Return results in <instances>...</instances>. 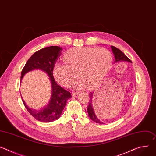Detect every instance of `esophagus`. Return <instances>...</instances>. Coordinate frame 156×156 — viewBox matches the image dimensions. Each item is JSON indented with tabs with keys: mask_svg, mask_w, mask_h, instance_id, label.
<instances>
[{
	"mask_svg": "<svg viewBox=\"0 0 156 156\" xmlns=\"http://www.w3.org/2000/svg\"><path fill=\"white\" fill-rule=\"evenodd\" d=\"M72 96H77L78 94V93H77V92H72Z\"/></svg>",
	"mask_w": 156,
	"mask_h": 156,
	"instance_id": "obj_1",
	"label": "esophagus"
}]
</instances>
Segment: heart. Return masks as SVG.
I'll return each instance as SVG.
<instances>
[{"instance_id":"1","label":"heart","mask_w":156,"mask_h":156,"mask_svg":"<svg viewBox=\"0 0 156 156\" xmlns=\"http://www.w3.org/2000/svg\"><path fill=\"white\" fill-rule=\"evenodd\" d=\"M63 60L66 64L57 63L53 74L59 84L67 87L76 81L77 73L81 80L75 87H95L108 73L112 63V55L104 48H73L64 55Z\"/></svg>"}]
</instances>
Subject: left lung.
I'll return each instance as SVG.
<instances>
[{
    "label": "left lung",
    "mask_w": 156,
    "mask_h": 156,
    "mask_svg": "<svg viewBox=\"0 0 156 156\" xmlns=\"http://www.w3.org/2000/svg\"><path fill=\"white\" fill-rule=\"evenodd\" d=\"M111 50L112 51L113 54L114 55V57H115V61L114 63H116L117 62H120V61H123V62H128L131 63V60L128 58L126 55L123 53L120 49H119L118 48L111 46ZM93 93H91V94H90V101H89L90 103H89V105L87 107V111L88 113V116L90 117V119L91 120H92L93 122L97 123H100V124H103V122H102L97 117V114L96 112V110H94V106L93 104Z\"/></svg>",
    "instance_id": "1"
}]
</instances>
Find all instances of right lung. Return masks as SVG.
<instances>
[{
	"label": "right lung",
	"mask_w": 156,
	"mask_h": 156,
	"mask_svg": "<svg viewBox=\"0 0 156 156\" xmlns=\"http://www.w3.org/2000/svg\"><path fill=\"white\" fill-rule=\"evenodd\" d=\"M62 51L60 47L55 46L40 49L28 59L21 72V81L26 73L34 70H41L46 73L49 77L51 96L49 103L45 107L40 110L33 109L28 107L21 98L29 113L35 119L42 122H51L57 120L62 114L66 101L72 97L70 93L64 90L55 82L53 76L54 66L61 55Z\"/></svg>",
	"instance_id": "right-lung-1"
}]
</instances>
